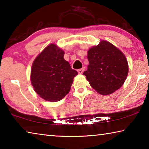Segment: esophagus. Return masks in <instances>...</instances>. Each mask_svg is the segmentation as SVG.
I'll return each instance as SVG.
<instances>
[{
  "instance_id": "obj_1",
  "label": "esophagus",
  "mask_w": 149,
  "mask_h": 149,
  "mask_svg": "<svg viewBox=\"0 0 149 149\" xmlns=\"http://www.w3.org/2000/svg\"><path fill=\"white\" fill-rule=\"evenodd\" d=\"M84 68H81V69H79L77 70V72H78V74H81L84 72Z\"/></svg>"
}]
</instances>
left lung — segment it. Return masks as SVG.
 I'll use <instances>...</instances> for the list:
<instances>
[{
	"label": "left lung",
	"instance_id": "obj_1",
	"mask_svg": "<svg viewBox=\"0 0 149 149\" xmlns=\"http://www.w3.org/2000/svg\"><path fill=\"white\" fill-rule=\"evenodd\" d=\"M87 71L90 85L103 95L112 94L122 86L128 74V63L121 50L107 41L88 50Z\"/></svg>",
	"mask_w": 149,
	"mask_h": 149
}]
</instances>
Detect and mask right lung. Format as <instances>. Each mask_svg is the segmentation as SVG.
I'll return each mask as SVG.
<instances>
[{
    "label": "right lung",
    "instance_id": "obj_1",
    "mask_svg": "<svg viewBox=\"0 0 149 149\" xmlns=\"http://www.w3.org/2000/svg\"><path fill=\"white\" fill-rule=\"evenodd\" d=\"M64 52L56 45L47 46L35 59L31 70V81L35 91L50 102L62 100L70 91L74 78L77 75Z\"/></svg>",
    "mask_w": 149,
    "mask_h": 149
}]
</instances>
